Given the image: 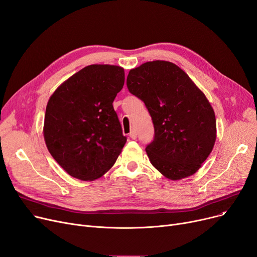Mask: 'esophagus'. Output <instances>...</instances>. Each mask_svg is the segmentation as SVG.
Returning <instances> with one entry per match:
<instances>
[{"instance_id":"esophagus-1","label":"esophagus","mask_w":257,"mask_h":257,"mask_svg":"<svg viewBox=\"0 0 257 257\" xmlns=\"http://www.w3.org/2000/svg\"><path fill=\"white\" fill-rule=\"evenodd\" d=\"M129 137H130L132 140H137V138H138V133H137V131H136V130H132V131L130 132Z\"/></svg>"}]
</instances>
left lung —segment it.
<instances>
[{
	"instance_id": "obj_1",
	"label": "left lung",
	"mask_w": 257,
	"mask_h": 257,
	"mask_svg": "<svg viewBox=\"0 0 257 257\" xmlns=\"http://www.w3.org/2000/svg\"><path fill=\"white\" fill-rule=\"evenodd\" d=\"M127 87L152 117L154 139L146 147L152 166L172 181L193 175L216 140L214 110L204 92L183 69L167 61L131 69Z\"/></svg>"
}]
</instances>
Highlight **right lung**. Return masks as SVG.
I'll return each mask as SVG.
<instances>
[{
    "label": "right lung",
    "instance_id": "add662e5",
    "mask_svg": "<svg viewBox=\"0 0 257 257\" xmlns=\"http://www.w3.org/2000/svg\"><path fill=\"white\" fill-rule=\"evenodd\" d=\"M124 83L121 67L89 65L50 96L44 140L52 158L72 177L96 180L118 158L127 139L112 103Z\"/></svg>",
    "mask_w": 257,
    "mask_h": 257
}]
</instances>
